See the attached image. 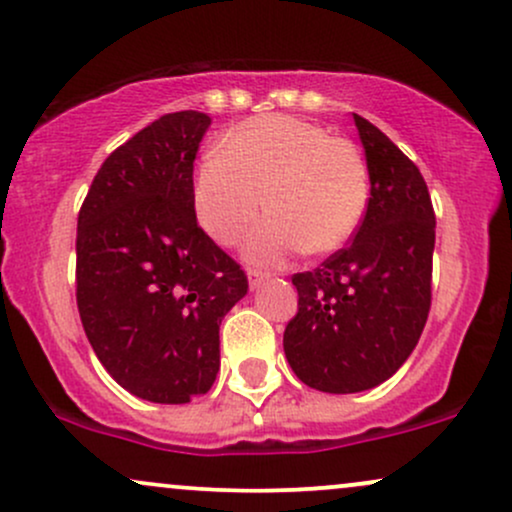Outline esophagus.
Wrapping results in <instances>:
<instances>
[{"label": "esophagus", "mask_w": 512, "mask_h": 512, "mask_svg": "<svg viewBox=\"0 0 512 512\" xmlns=\"http://www.w3.org/2000/svg\"><path fill=\"white\" fill-rule=\"evenodd\" d=\"M267 272H262V269H248V281H250V289H257V286L262 284L264 279H267Z\"/></svg>", "instance_id": "obj_1"}]
</instances>
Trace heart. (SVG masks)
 I'll return each instance as SVG.
<instances>
[{
  "mask_svg": "<svg viewBox=\"0 0 512 512\" xmlns=\"http://www.w3.org/2000/svg\"><path fill=\"white\" fill-rule=\"evenodd\" d=\"M264 195L274 214L248 240L252 260L276 262L301 250L330 255L356 236L368 211L366 158L317 122L252 117L202 158L192 197L204 231L233 245L262 214Z\"/></svg>",
  "mask_w": 512,
  "mask_h": 512,
  "instance_id": "1",
  "label": "heart"
}]
</instances>
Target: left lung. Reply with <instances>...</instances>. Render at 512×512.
<instances>
[{"instance_id": "left-lung-1", "label": "left lung", "mask_w": 512, "mask_h": 512, "mask_svg": "<svg viewBox=\"0 0 512 512\" xmlns=\"http://www.w3.org/2000/svg\"><path fill=\"white\" fill-rule=\"evenodd\" d=\"M370 202L346 248L293 274L298 313L284 351L298 380L330 395L370 390L407 361L431 310L436 214L424 175L354 113Z\"/></svg>"}]
</instances>
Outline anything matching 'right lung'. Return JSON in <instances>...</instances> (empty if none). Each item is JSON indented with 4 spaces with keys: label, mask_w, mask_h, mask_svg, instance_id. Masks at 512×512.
Wrapping results in <instances>:
<instances>
[{
    "label": "right lung",
    "mask_w": 512,
    "mask_h": 512,
    "mask_svg": "<svg viewBox=\"0 0 512 512\" xmlns=\"http://www.w3.org/2000/svg\"><path fill=\"white\" fill-rule=\"evenodd\" d=\"M211 117L168 113L103 161L76 226V305L117 385L158 404L207 395L219 325L248 276L199 228L192 170Z\"/></svg>",
    "instance_id": "obj_1"
}]
</instances>
